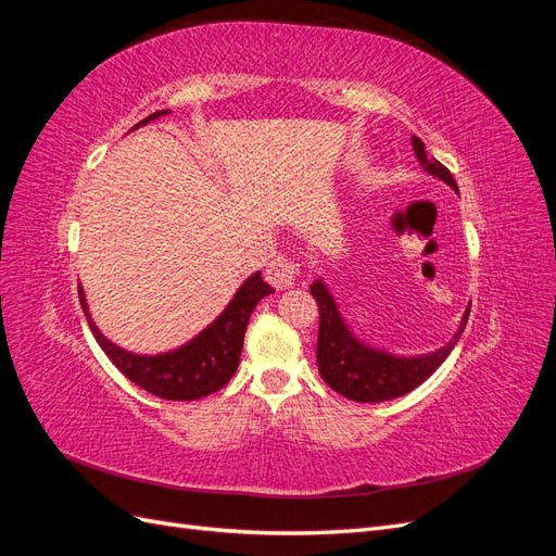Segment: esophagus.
<instances>
[{
  "instance_id": "1",
  "label": "esophagus",
  "mask_w": 556,
  "mask_h": 556,
  "mask_svg": "<svg viewBox=\"0 0 556 556\" xmlns=\"http://www.w3.org/2000/svg\"><path fill=\"white\" fill-rule=\"evenodd\" d=\"M296 274H299V264L288 260V257H274L271 262H268L266 271H264V278L268 285H274L276 290H288L294 285L296 280Z\"/></svg>"
}]
</instances>
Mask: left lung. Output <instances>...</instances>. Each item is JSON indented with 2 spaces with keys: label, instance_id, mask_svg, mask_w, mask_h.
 <instances>
[{
  "label": "left lung",
  "instance_id": "8db88e82",
  "mask_svg": "<svg viewBox=\"0 0 556 556\" xmlns=\"http://www.w3.org/2000/svg\"><path fill=\"white\" fill-rule=\"evenodd\" d=\"M415 155L422 164V169L439 180L447 182L450 188L459 194L457 182L452 174L439 160L427 157L425 143L413 137ZM311 294L319 306V331H317V371L333 392L343 394L350 401L359 403H380L413 392L417 384H422L435 368H439L452 348L457 345L466 329V319L470 313V304L462 317L459 329L454 331L452 339L427 355L401 357L394 352H387L364 343L359 336L352 333L343 313L339 311L333 294L323 278L313 280Z\"/></svg>",
  "mask_w": 556,
  "mask_h": 556
}]
</instances>
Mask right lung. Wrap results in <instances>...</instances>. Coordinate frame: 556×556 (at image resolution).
<instances>
[{"instance_id":"add662e5","label":"right lung","mask_w":556,"mask_h":556,"mask_svg":"<svg viewBox=\"0 0 556 556\" xmlns=\"http://www.w3.org/2000/svg\"><path fill=\"white\" fill-rule=\"evenodd\" d=\"M166 113L172 111L166 109L148 115L137 127L153 123ZM271 292V285L264 282L262 274L255 271L250 278H245L237 294L231 296L227 308L217 315L206 329H201L194 339L169 352H160V355H137V352H129L121 345H115L99 331L90 315L86 292H83L78 285L80 306L83 313H86V319L99 348L106 352L109 359L121 368L131 382H137L150 394L169 401H194L201 396H208L229 382V378L237 374V366L241 359L248 319L260 301Z\"/></svg>"}]
</instances>
